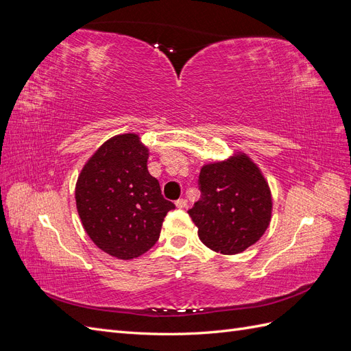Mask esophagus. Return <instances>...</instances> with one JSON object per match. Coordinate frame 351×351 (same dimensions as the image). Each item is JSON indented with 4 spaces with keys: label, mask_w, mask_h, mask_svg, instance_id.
I'll return each mask as SVG.
<instances>
[{
    "label": "esophagus",
    "mask_w": 351,
    "mask_h": 351,
    "mask_svg": "<svg viewBox=\"0 0 351 351\" xmlns=\"http://www.w3.org/2000/svg\"><path fill=\"white\" fill-rule=\"evenodd\" d=\"M176 206L180 208V209H184V208L187 206L186 199H178V200H176Z\"/></svg>",
    "instance_id": "esophagus-1"
}]
</instances>
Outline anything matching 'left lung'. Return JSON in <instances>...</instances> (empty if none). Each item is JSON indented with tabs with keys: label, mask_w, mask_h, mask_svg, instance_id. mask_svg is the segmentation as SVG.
Masks as SVG:
<instances>
[{
	"label": "left lung",
	"mask_w": 351,
	"mask_h": 351,
	"mask_svg": "<svg viewBox=\"0 0 351 351\" xmlns=\"http://www.w3.org/2000/svg\"><path fill=\"white\" fill-rule=\"evenodd\" d=\"M200 199L189 215L200 241L222 254L253 246L269 227L272 195L262 169L243 151L200 168Z\"/></svg>",
	"instance_id": "1"
}]
</instances>
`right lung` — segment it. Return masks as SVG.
Instances as JSON below:
<instances>
[{
  "label": "right lung",
  "instance_id": "1",
  "mask_svg": "<svg viewBox=\"0 0 351 351\" xmlns=\"http://www.w3.org/2000/svg\"><path fill=\"white\" fill-rule=\"evenodd\" d=\"M149 147L137 133L115 134L84 162L74 197L86 234L117 259L146 253L159 239L174 204L147 171Z\"/></svg>",
  "mask_w": 351,
  "mask_h": 351
}]
</instances>
